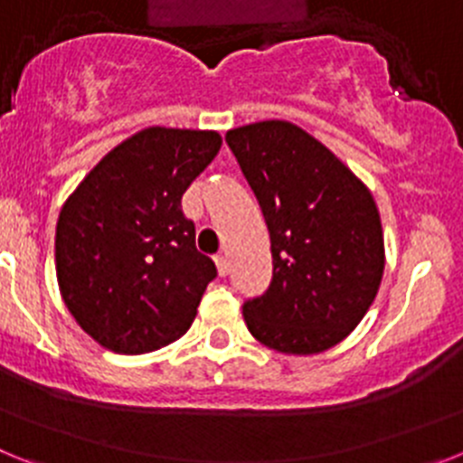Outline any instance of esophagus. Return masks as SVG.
Masks as SVG:
<instances>
[{
    "label": "esophagus",
    "instance_id": "1",
    "mask_svg": "<svg viewBox=\"0 0 463 463\" xmlns=\"http://www.w3.org/2000/svg\"><path fill=\"white\" fill-rule=\"evenodd\" d=\"M215 267H218L220 276H227V273H229V260H227V257H224V255L215 257Z\"/></svg>",
    "mask_w": 463,
    "mask_h": 463
}]
</instances>
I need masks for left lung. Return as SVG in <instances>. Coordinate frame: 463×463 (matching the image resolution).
<instances>
[{"instance_id": "left-lung-1", "label": "left lung", "mask_w": 463, "mask_h": 463, "mask_svg": "<svg viewBox=\"0 0 463 463\" xmlns=\"http://www.w3.org/2000/svg\"><path fill=\"white\" fill-rule=\"evenodd\" d=\"M271 234L273 278L243 304L261 345L320 354L362 322L384 271L373 194L336 155L288 120L227 132Z\"/></svg>"}]
</instances>
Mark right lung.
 Returning a JSON list of instances; mask_svg holds the SVG:
<instances>
[{
	"mask_svg": "<svg viewBox=\"0 0 463 463\" xmlns=\"http://www.w3.org/2000/svg\"><path fill=\"white\" fill-rule=\"evenodd\" d=\"M222 146L208 129L148 127L99 159L60 211L55 269L80 329L118 354L181 338L215 264L196 252L181 199Z\"/></svg>",
	"mask_w": 463,
	"mask_h": 463,
	"instance_id": "obj_1",
	"label": "right lung"
}]
</instances>
